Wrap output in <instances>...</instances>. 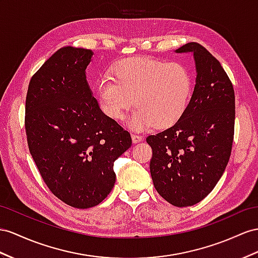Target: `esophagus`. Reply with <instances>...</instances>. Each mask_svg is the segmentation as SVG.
<instances>
[{
	"label": "esophagus",
	"instance_id": "1",
	"mask_svg": "<svg viewBox=\"0 0 258 258\" xmlns=\"http://www.w3.org/2000/svg\"><path fill=\"white\" fill-rule=\"evenodd\" d=\"M132 141H133L134 144H137L143 141V137L141 135H137V134H132Z\"/></svg>",
	"mask_w": 258,
	"mask_h": 258
}]
</instances>
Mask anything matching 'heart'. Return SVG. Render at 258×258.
<instances>
[{
  "instance_id": "b5f03b06",
  "label": "heart",
  "mask_w": 258,
  "mask_h": 258,
  "mask_svg": "<svg viewBox=\"0 0 258 258\" xmlns=\"http://www.w3.org/2000/svg\"><path fill=\"white\" fill-rule=\"evenodd\" d=\"M192 90L193 77L185 65L153 57L125 58L115 65L114 77L98 83L101 107L114 120H122L134 100L128 123L137 131L174 124L185 112Z\"/></svg>"
}]
</instances>
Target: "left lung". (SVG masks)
<instances>
[{
    "instance_id": "left-lung-1",
    "label": "left lung",
    "mask_w": 258,
    "mask_h": 258,
    "mask_svg": "<svg viewBox=\"0 0 258 258\" xmlns=\"http://www.w3.org/2000/svg\"><path fill=\"white\" fill-rule=\"evenodd\" d=\"M175 52L194 54L193 95L179 120L146 142L153 150L149 167L157 192L173 206L186 207L214 189L229 162L235 97L220 62L203 45L189 42Z\"/></svg>"
}]
</instances>
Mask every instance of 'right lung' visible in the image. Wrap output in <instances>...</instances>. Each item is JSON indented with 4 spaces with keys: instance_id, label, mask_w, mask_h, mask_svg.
Segmentation results:
<instances>
[{
    "instance_id": "obj_1",
    "label": "right lung",
    "mask_w": 258,
    "mask_h": 258,
    "mask_svg": "<svg viewBox=\"0 0 258 258\" xmlns=\"http://www.w3.org/2000/svg\"><path fill=\"white\" fill-rule=\"evenodd\" d=\"M92 51L64 47L31 77L25 108L30 154L58 200L86 209L100 204L115 183L113 162L132 138L105 115L86 81Z\"/></svg>"
}]
</instances>
